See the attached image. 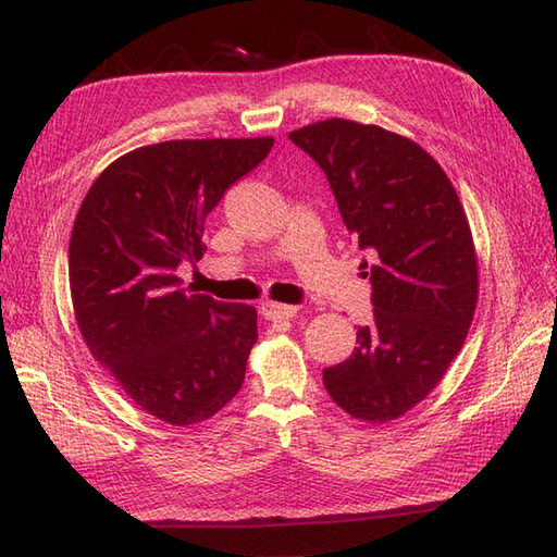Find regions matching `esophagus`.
Wrapping results in <instances>:
<instances>
[{"label":"esophagus","mask_w":557,"mask_h":557,"mask_svg":"<svg viewBox=\"0 0 557 557\" xmlns=\"http://www.w3.org/2000/svg\"><path fill=\"white\" fill-rule=\"evenodd\" d=\"M296 312H298L296 306L275 304V301L261 304V315H263L265 320H289V318H296Z\"/></svg>","instance_id":"esophagus-1"}]
</instances>
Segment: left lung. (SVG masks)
Masks as SVG:
<instances>
[{
	"mask_svg": "<svg viewBox=\"0 0 557 557\" xmlns=\"http://www.w3.org/2000/svg\"><path fill=\"white\" fill-rule=\"evenodd\" d=\"M320 164L348 233L372 256L374 320L322 372L332 400L386 423L425 400L459 355L478 306V253L459 195L419 143L332 117L289 134Z\"/></svg>",
	"mask_w": 557,
	"mask_h": 557,
	"instance_id": "left-lung-1",
	"label": "left lung"
}]
</instances>
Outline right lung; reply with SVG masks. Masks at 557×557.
<instances>
[{"instance_id":"add662e5","label":"right lung","mask_w":557,"mask_h":557,"mask_svg":"<svg viewBox=\"0 0 557 557\" xmlns=\"http://www.w3.org/2000/svg\"><path fill=\"white\" fill-rule=\"evenodd\" d=\"M273 138H183L106 166L70 235L75 320L94 360L150 417L188 428L233 400L259 338L256 308L181 289L205 219Z\"/></svg>"}]
</instances>
